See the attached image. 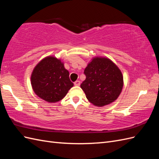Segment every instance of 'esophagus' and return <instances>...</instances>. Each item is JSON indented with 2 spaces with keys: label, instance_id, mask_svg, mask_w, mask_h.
<instances>
[{
  "label": "esophagus",
  "instance_id": "34e87169",
  "mask_svg": "<svg viewBox=\"0 0 159 159\" xmlns=\"http://www.w3.org/2000/svg\"><path fill=\"white\" fill-rule=\"evenodd\" d=\"M74 85H75V86H79V85H80V81L79 80L75 81V82H74Z\"/></svg>",
  "mask_w": 159,
  "mask_h": 159
}]
</instances>
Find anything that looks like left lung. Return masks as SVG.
<instances>
[{"instance_id":"8db88e82","label":"left lung","mask_w":159,"mask_h":159,"mask_svg":"<svg viewBox=\"0 0 159 159\" xmlns=\"http://www.w3.org/2000/svg\"><path fill=\"white\" fill-rule=\"evenodd\" d=\"M84 74L86 78L80 87L89 102L94 105L103 107L111 103L121 93L123 74L117 66L107 57H93Z\"/></svg>"}]
</instances>
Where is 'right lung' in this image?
<instances>
[{
    "instance_id": "1",
    "label": "right lung",
    "mask_w": 159,
    "mask_h": 159,
    "mask_svg": "<svg viewBox=\"0 0 159 159\" xmlns=\"http://www.w3.org/2000/svg\"><path fill=\"white\" fill-rule=\"evenodd\" d=\"M69 75L61 60L54 56H47L34 67L32 72V88L42 99L49 103L57 102L74 86Z\"/></svg>"
}]
</instances>
